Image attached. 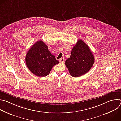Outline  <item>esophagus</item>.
<instances>
[{"label":"esophagus","mask_w":121,"mask_h":121,"mask_svg":"<svg viewBox=\"0 0 121 121\" xmlns=\"http://www.w3.org/2000/svg\"><path fill=\"white\" fill-rule=\"evenodd\" d=\"M64 60H65L64 58H61V59L59 60V62H60V63H64Z\"/></svg>","instance_id":"34e87169"}]
</instances>
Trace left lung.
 Masks as SVG:
<instances>
[{
  "mask_svg": "<svg viewBox=\"0 0 121 121\" xmlns=\"http://www.w3.org/2000/svg\"><path fill=\"white\" fill-rule=\"evenodd\" d=\"M94 62V57L90 47L82 40H78L65 64L72 77H79L87 73Z\"/></svg>",
  "mask_w": 121,
  "mask_h": 121,
  "instance_id": "left-lung-1",
  "label": "left lung"
}]
</instances>
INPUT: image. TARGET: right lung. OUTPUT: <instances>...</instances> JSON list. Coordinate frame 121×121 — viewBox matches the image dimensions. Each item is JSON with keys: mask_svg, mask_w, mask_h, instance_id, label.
<instances>
[{"mask_svg": "<svg viewBox=\"0 0 121 121\" xmlns=\"http://www.w3.org/2000/svg\"><path fill=\"white\" fill-rule=\"evenodd\" d=\"M25 62L30 72L38 77L47 76L53 67L59 63L42 41H37L30 47L26 55Z\"/></svg>", "mask_w": 121, "mask_h": 121, "instance_id": "add662e5", "label": "right lung"}]
</instances>
